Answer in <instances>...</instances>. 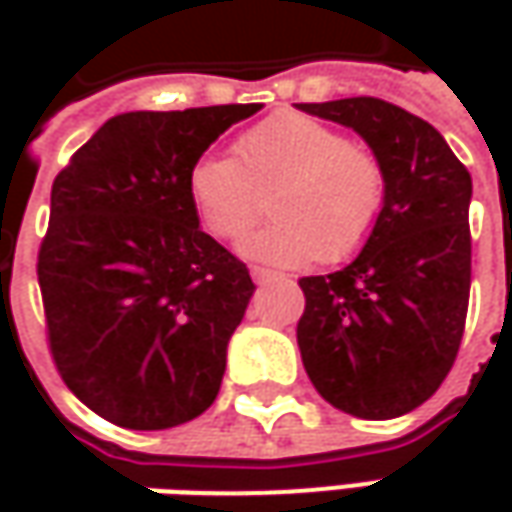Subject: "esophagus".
I'll list each match as a JSON object with an SVG mask.
<instances>
[{"label":"esophagus","mask_w":512,"mask_h":512,"mask_svg":"<svg viewBox=\"0 0 512 512\" xmlns=\"http://www.w3.org/2000/svg\"><path fill=\"white\" fill-rule=\"evenodd\" d=\"M250 276H253V282H259V285H265V282H279V279H285L282 273H276V270H267V267H253V270H250Z\"/></svg>","instance_id":"34e87169"}]
</instances>
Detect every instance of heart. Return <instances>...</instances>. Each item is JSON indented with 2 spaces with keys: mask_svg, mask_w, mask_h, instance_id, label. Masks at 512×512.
<instances>
[{
  "mask_svg": "<svg viewBox=\"0 0 512 512\" xmlns=\"http://www.w3.org/2000/svg\"><path fill=\"white\" fill-rule=\"evenodd\" d=\"M267 187L273 219L247 236L242 253L270 265H336L373 236L387 179L367 145L296 110H279L239 133L233 159L202 156L187 170V199L219 239L253 225Z\"/></svg>",
  "mask_w": 512,
  "mask_h": 512,
  "instance_id": "b5f03b06",
  "label": "heart"
}]
</instances>
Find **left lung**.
<instances>
[{"instance_id": "obj_1", "label": "left lung", "mask_w": 512, "mask_h": 512, "mask_svg": "<svg viewBox=\"0 0 512 512\" xmlns=\"http://www.w3.org/2000/svg\"><path fill=\"white\" fill-rule=\"evenodd\" d=\"M353 128L382 159L384 207L362 253L305 276L296 325L322 399L359 419H396L444 382L470 299V173L424 119L373 96L299 105Z\"/></svg>"}]
</instances>
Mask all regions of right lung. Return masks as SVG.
Segmentation results:
<instances>
[{"instance_id":"1","label":"right lung","mask_w":512,"mask_h":512,"mask_svg":"<svg viewBox=\"0 0 512 512\" xmlns=\"http://www.w3.org/2000/svg\"><path fill=\"white\" fill-rule=\"evenodd\" d=\"M259 108L119 113L53 179L36 262L50 356L108 422L168 430L219 396L256 285L199 227L187 170Z\"/></svg>"}]
</instances>
